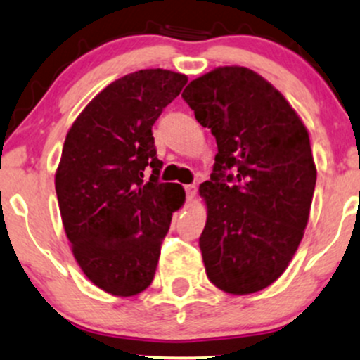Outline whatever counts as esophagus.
I'll use <instances>...</instances> for the list:
<instances>
[{"label":"esophagus","instance_id":"34e87169","mask_svg":"<svg viewBox=\"0 0 360 360\" xmlns=\"http://www.w3.org/2000/svg\"><path fill=\"white\" fill-rule=\"evenodd\" d=\"M184 189H186V194H188V198H194V196H196V193H198L196 184H188V186H184Z\"/></svg>","mask_w":360,"mask_h":360}]
</instances>
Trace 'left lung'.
I'll return each mask as SVG.
<instances>
[{
    "label": "left lung",
    "instance_id": "8db88e82",
    "mask_svg": "<svg viewBox=\"0 0 360 360\" xmlns=\"http://www.w3.org/2000/svg\"><path fill=\"white\" fill-rule=\"evenodd\" d=\"M184 101L217 139L200 249L208 279L230 295L271 286L307 229L316 167L307 127L257 72L225 65L191 81Z\"/></svg>",
    "mask_w": 360,
    "mask_h": 360
}]
</instances>
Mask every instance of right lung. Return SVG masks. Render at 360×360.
<instances>
[{"label": "right lung", "mask_w": 360, "mask_h": 360, "mask_svg": "<svg viewBox=\"0 0 360 360\" xmlns=\"http://www.w3.org/2000/svg\"><path fill=\"white\" fill-rule=\"evenodd\" d=\"M186 82L166 69L127 74L93 98L65 137L56 172L65 235L86 278L113 296L150 286L172 213L184 203L179 184L159 181L152 127Z\"/></svg>", "instance_id": "add662e5"}]
</instances>
